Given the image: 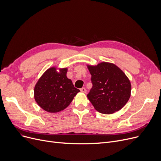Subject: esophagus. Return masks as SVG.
<instances>
[{
    "label": "esophagus",
    "mask_w": 161,
    "mask_h": 161,
    "mask_svg": "<svg viewBox=\"0 0 161 161\" xmlns=\"http://www.w3.org/2000/svg\"><path fill=\"white\" fill-rule=\"evenodd\" d=\"M80 91H81V92H84V93L86 92V88H84V87H82L81 89H80Z\"/></svg>",
    "instance_id": "obj_1"
}]
</instances>
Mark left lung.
<instances>
[{
  "label": "left lung",
  "instance_id": "1",
  "mask_svg": "<svg viewBox=\"0 0 161 161\" xmlns=\"http://www.w3.org/2000/svg\"><path fill=\"white\" fill-rule=\"evenodd\" d=\"M92 87L87 95L95 109L111 114L120 110L130 97L131 84L125 74L113 63L87 65Z\"/></svg>",
  "mask_w": 161,
  "mask_h": 161
}]
</instances>
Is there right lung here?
<instances>
[{
    "label": "right lung",
    "instance_id": "obj_1",
    "mask_svg": "<svg viewBox=\"0 0 161 161\" xmlns=\"http://www.w3.org/2000/svg\"><path fill=\"white\" fill-rule=\"evenodd\" d=\"M67 68L57 71L56 67L47 69L35 85L34 97L36 103L45 111L57 113L64 109L80 91L74 87L66 77Z\"/></svg>",
    "mask_w": 161,
    "mask_h": 161
}]
</instances>
